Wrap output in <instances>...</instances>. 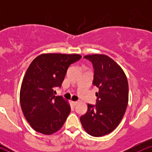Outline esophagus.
<instances>
[{"label":"esophagus","instance_id":"esophagus-1","mask_svg":"<svg viewBox=\"0 0 152 152\" xmlns=\"http://www.w3.org/2000/svg\"><path fill=\"white\" fill-rule=\"evenodd\" d=\"M77 104H78V102H72V104L74 106H76Z\"/></svg>","mask_w":152,"mask_h":152}]
</instances>
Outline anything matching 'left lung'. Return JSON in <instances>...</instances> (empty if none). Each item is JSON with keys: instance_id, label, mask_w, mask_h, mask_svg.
Wrapping results in <instances>:
<instances>
[{"instance_id": "1", "label": "left lung", "mask_w": 152, "mask_h": 152, "mask_svg": "<svg viewBox=\"0 0 152 152\" xmlns=\"http://www.w3.org/2000/svg\"><path fill=\"white\" fill-rule=\"evenodd\" d=\"M93 64L92 84L99 88L96 104H88L87 112L80 117L85 131L99 137L111 133L119 124L129 102V84L124 71L108 56L87 55Z\"/></svg>"}]
</instances>
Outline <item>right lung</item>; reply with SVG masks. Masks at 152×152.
Segmentation results:
<instances>
[{
	"mask_svg": "<svg viewBox=\"0 0 152 152\" xmlns=\"http://www.w3.org/2000/svg\"><path fill=\"white\" fill-rule=\"evenodd\" d=\"M79 54L43 53L31 62L23 80L20 102L33 129L50 135L61 128L71 107L62 96L54 95L61 86L68 68L81 59Z\"/></svg>",
	"mask_w": 152,
	"mask_h": 152,
	"instance_id": "obj_1",
	"label": "right lung"
}]
</instances>
